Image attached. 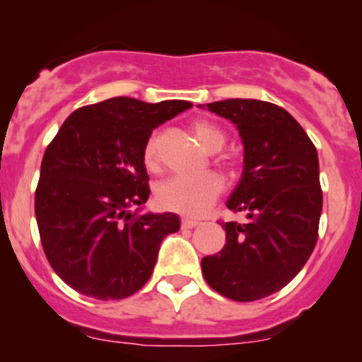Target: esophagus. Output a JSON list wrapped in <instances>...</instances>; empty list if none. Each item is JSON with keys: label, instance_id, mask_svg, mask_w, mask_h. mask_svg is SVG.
Masks as SVG:
<instances>
[{"label": "esophagus", "instance_id": "34e87169", "mask_svg": "<svg viewBox=\"0 0 362 362\" xmlns=\"http://www.w3.org/2000/svg\"><path fill=\"white\" fill-rule=\"evenodd\" d=\"M199 224V221H195V219H182V228L184 230H190V228H195Z\"/></svg>", "mask_w": 362, "mask_h": 362}]
</instances>
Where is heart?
I'll list each match as a JSON object with an SVG mask.
<instances>
[{
  "mask_svg": "<svg viewBox=\"0 0 362 362\" xmlns=\"http://www.w3.org/2000/svg\"><path fill=\"white\" fill-rule=\"evenodd\" d=\"M194 136L197 138L201 146L207 153H218L221 151L226 144V132L221 127L216 126L214 122L206 119L194 120L192 126ZM223 165L231 168L230 161L221 160ZM143 163L149 172H156L158 170V138L151 136L143 146ZM224 189L221 177L214 175V173H207V175L197 178H185V177H172L168 180L158 184L155 190V197L158 206L163 209L172 211V213L190 216V218H197V216L204 214L211 206L219 199Z\"/></svg>",
  "mask_w": 362,
  "mask_h": 362,
  "instance_id": "1",
  "label": "heart"
}]
</instances>
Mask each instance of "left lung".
<instances>
[{
    "instance_id": "left-lung-1",
    "label": "left lung",
    "mask_w": 362,
    "mask_h": 362,
    "mask_svg": "<svg viewBox=\"0 0 362 362\" xmlns=\"http://www.w3.org/2000/svg\"><path fill=\"white\" fill-rule=\"evenodd\" d=\"M207 109L242 136L243 175L226 206L247 213L248 221H223L226 243L202 259V274L224 298L257 301L289 284L317 245L323 204L317 148L276 103L230 98Z\"/></svg>"
}]
</instances>
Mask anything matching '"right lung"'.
I'll list each match as a JSON object with an SVG mask.
<instances>
[{"label": "right lung", "instance_id": "obj_1", "mask_svg": "<svg viewBox=\"0 0 362 362\" xmlns=\"http://www.w3.org/2000/svg\"><path fill=\"white\" fill-rule=\"evenodd\" d=\"M192 103L115 97L74 110L45 149L35 189L40 243L69 288L122 300L146 284L177 214L129 213L149 199L143 146Z\"/></svg>", "mask_w": 362, "mask_h": 362}]
</instances>
